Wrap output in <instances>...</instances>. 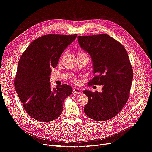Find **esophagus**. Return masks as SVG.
I'll use <instances>...</instances> for the list:
<instances>
[{"mask_svg":"<svg viewBox=\"0 0 152 152\" xmlns=\"http://www.w3.org/2000/svg\"><path fill=\"white\" fill-rule=\"evenodd\" d=\"M73 92L76 94H81V92H82L80 88H73Z\"/></svg>","mask_w":152,"mask_h":152,"instance_id":"1","label":"esophagus"}]
</instances>
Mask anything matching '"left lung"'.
<instances>
[{
	"label": "left lung",
	"instance_id": "1",
	"mask_svg": "<svg viewBox=\"0 0 152 152\" xmlns=\"http://www.w3.org/2000/svg\"><path fill=\"white\" fill-rule=\"evenodd\" d=\"M81 48L90 55L96 76L88 86L102 85L101 92L85 90L88 102L84 111L96 121L114 117L126 104L133 79V69L124 46L107 34L77 37Z\"/></svg>",
	"mask_w": 152,
	"mask_h": 152
}]
</instances>
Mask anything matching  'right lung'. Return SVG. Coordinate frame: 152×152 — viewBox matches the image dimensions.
<instances>
[{"mask_svg": "<svg viewBox=\"0 0 152 152\" xmlns=\"http://www.w3.org/2000/svg\"><path fill=\"white\" fill-rule=\"evenodd\" d=\"M76 34H49L32 42L18 63L14 86L28 114L36 121L48 122L60 116L64 99L72 89L62 84L51 88V68H55L63 52L73 42Z\"/></svg>", "mask_w": 152, "mask_h": 152, "instance_id": "add662e5", "label": "right lung"}]
</instances>
